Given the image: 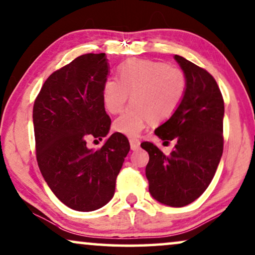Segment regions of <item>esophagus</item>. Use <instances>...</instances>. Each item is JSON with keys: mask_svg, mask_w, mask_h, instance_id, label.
I'll use <instances>...</instances> for the list:
<instances>
[{"mask_svg": "<svg viewBox=\"0 0 255 255\" xmlns=\"http://www.w3.org/2000/svg\"><path fill=\"white\" fill-rule=\"evenodd\" d=\"M130 146L132 150H136L140 147V140L135 138L130 139Z\"/></svg>", "mask_w": 255, "mask_h": 255, "instance_id": "1", "label": "esophagus"}]
</instances>
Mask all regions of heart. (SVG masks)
<instances>
[{"mask_svg": "<svg viewBox=\"0 0 255 255\" xmlns=\"http://www.w3.org/2000/svg\"><path fill=\"white\" fill-rule=\"evenodd\" d=\"M187 90V77L179 66L152 60H130L119 68V79L103 84L102 102L109 114H119L131 93L132 103L114 122L120 133L135 136L149 122L163 123L175 115Z\"/></svg>", "mask_w": 255, "mask_h": 255, "instance_id": "1", "label": "heart"}]
</instances>
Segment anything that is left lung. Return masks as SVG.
Listing matches in <instances>:
<instances>
[{
  "label": "left lung",
  "mask_w": 255,
  "mask_h": 255,
  "mask_svg": "<svg viewBox=\"0 0 255 255\" xmlns=\"http://www.w3.org/2000/svg\"><path fill=\"white\" fill-rule=\"evenodd\" d=\"M175 60L187 77L185 98L171 119L155 130L158 138L176 142L165 155L143 141L149 154L146 165L149 193L161 204L184 207L200 197L212 182L223 153L224 101L219 85L207 70L186 58Z\"/></svg>",
  "instance_id": "obj_1"
}]
</instances>
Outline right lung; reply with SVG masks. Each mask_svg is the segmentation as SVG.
<instances>
[{
	"mask_svg": "<svg viewBox=\"0 0 255 255\" xmlns=\"http://www.w3.org/2000/svg\"><path fill=\"white\" fill-rule=\"evenodd\" d=\"M107 61L105 53L75 58L48 77L33 106L40 171L54 194L78 212L101 208L113 198L130 150L120 132L97 150L86 145L90 139L102 140L112 125L102 102Z\"/></svg>",
	"mask_w": 255,
	"mask_h": 255,
	"instance_id": "obj_1",
	"label": "right lung"
}]
</instances>
